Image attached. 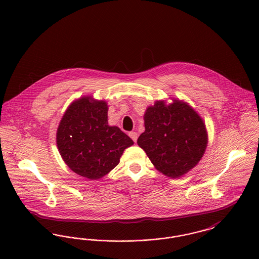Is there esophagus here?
Listing matches in <instances>:
<instances>
[{
    "label": "esophagus",
    "instance_id": "34e87169",
    "mask_svg": "<svg viewBox=\"0 0 259 259\" xmlns=\"http://www.w3.org/2000/svg\"><path fill=\"white\" fill-rule=\"evenodd\" d=\"M128 136L132 138V140H133L135 143H137V141H138V134H137L136 132H131V133H128Z\"/></svg>",
    "mask_w": 259,
    "mask_h": 259
}]
</instances>
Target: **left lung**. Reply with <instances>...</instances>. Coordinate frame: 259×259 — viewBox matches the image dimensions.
<instances>
[{
  "instance_id": "1",
  "label": "left lung",
  "mask_w": 259,
  "mask_h": 259,
  "mask_svg": "<svg viewBox=\"0 0 259 259\" xmlns=\"http://www.w3.org/2000/svg\"><path fill=\"white\" fill-rule=\"evenodd\" d=\"M144 119L146 130L138 145L159 172L179 179L199 162L207 147V132L203 119L187 103L156 101Z\"/></svg>"
}]
</instances>
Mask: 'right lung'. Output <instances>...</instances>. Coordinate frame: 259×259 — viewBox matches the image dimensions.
I'll use <instances>...</instances> for the list:
<instances>
[{
  "label": "right lung",
  "instance_id": "add662e5",
  "mask_svg": "<svg viewBox=\"0 0 259 259\" xmlns=\"http://www.w3.org/2000/svg\"><path fill=\"white\" fill-rule=\"evenodd\" d=\"M107 102L84 96L65 111L58 131L57 146L66 164L76 175L100 180L119 162L133 140L108 122Z\"/></svg>",
  "mask_w": 259,
  "mask_h": 259
}]
</instances>
